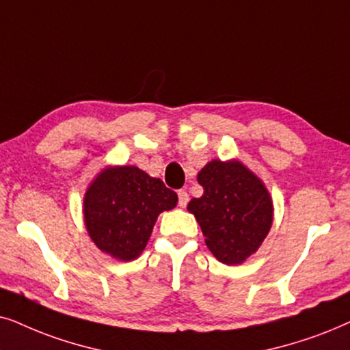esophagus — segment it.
<instances>
[{"mask_svg":"<svg viewBox=\"0 0 350 350\" xmlns=\"http://www.w3.org/2000/svg\"><path fill=\"white\" fill-rule=\"evenodd\" d=\"M178 198H179V206L180 208H185L187 206V203H189V193H187V190H179L178 192Z\"/></svg>","mask_w":350,"mask_h":350,"instance_id":"1","label":"esophagus"}]
</instances>
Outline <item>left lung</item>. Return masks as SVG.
I'll return each instance as SVG.
<instances>
[{
	"instance_id": "obj_1",
	"label": "left lung",
	"mask_w": 350,
	"mask_h": 350,
	"mask_svg": "<svg viewBox=\"0 0 350 350\" xmlns=\"http://www.w3.org/2000/svg\"><path fill=\"white\" fill-rule=\"evenodd\" d=\"M203 187L187 209L197 217L209 251L224 264H241L256 253L272 226V200L240 161L213 160L198 172Z\"/></svg>"
}]
</instances>
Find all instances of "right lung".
Instances as JSON below:
<instances>
[{
    "label": "right lung",
    "mask_w": 350,
    "mask_h": 350,
    "mask_svg": "<svg viewBox=\"0 0 350 350\" xmlns=\"http://www.w3.org/2000/svg\"><path fill=\"white\" fill-rule=\"evenodd\" d=\"M178 204L163 180L136 166L104 170L85 195V222L97 248L121 260L146 248L158 214Z\"/></svg>",
    "instance_id": "add662e5"
}]
</instances>
